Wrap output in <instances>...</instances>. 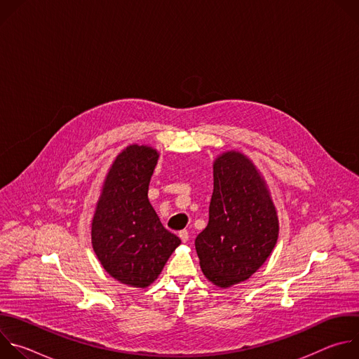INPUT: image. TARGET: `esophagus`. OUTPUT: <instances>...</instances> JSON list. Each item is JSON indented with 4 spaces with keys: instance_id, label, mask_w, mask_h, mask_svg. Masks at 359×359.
I'll return each instance as SVG.
<instances>
[{
    "instance_id": "1",
    "label": "esophagus",
    "mask_w": 359,
    "mask_h": 359,
    "mask_svg": "<svg viewBox=\"0 0 359 359\" xmlns=\"http://www.w3.org/2000/svg\"><path fill=\"white\" fill-rule=\"evenodd\" d=\"M179 237H180V240H182L183 243H186V241L189 240V231H187V230L179 231Z\"/></svg>"
}]
</instances>
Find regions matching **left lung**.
<instances>
[{
  "label": "left lung",
  "mask_w": 359,
  "mask_h": 359,
  "mask_svg": "<svg viewBox=\"0 0 359 359\" xmlns=\"http://www.w3.org/2000/svg\"><path fill=\"white\" fill-rule=\"evenodd\" d=\"M213 179L209 223L194 245L203 274L227 288L250 278L270 257L278 216L264 179L243 153H222Z\"/></svg>",
  "instance_id": "obj_1"
}]
</instances>
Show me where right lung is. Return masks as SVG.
<instances>
[{
    "mask_svg": "<svg viewBox=\"0 0 359 359\" xmlns=\"http://www.w3.org/2000/svg\"><path fill=\"white\" fill-rule=\"evenodd\" d=\"M159 153L130 144L112 163L92 219V247L122 284L144 288L162 273L180 238L166 230L147 198Z\"/></svg>",
    "mask_w": 359,
    "mask_h": 359,
    "instance_id": "1",
    "label": "right lung"
}]
</instances>
